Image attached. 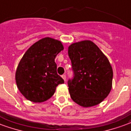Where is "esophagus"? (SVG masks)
<instances>
[{"instance_id": "obj_1", "label": "esophagus", "mask_w": 131, "mask_h": 131, "mask_svg": "<svg viewBox=\"0 0 131 131\" xmlns=\"http://www.w3.org/2000/svg\"><path fill=\"white\" fill-rule=\"evenodd\" d=\"M61 77H62V78L63 79V80L66 81V74H63Z\"/></svg>"}]
</instances>
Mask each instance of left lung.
Instances as JSON below:
<instances>
[{"instance_id": "1", "label": "left lung", "mask_w": 131, "mask_h": 131, "mask_svg": "<svg viewBox=\"0 0 131 131\" xmlns=\"http://www.w3.org/2000/svg\"><path fill=\"white\" fill-rule=\"evenodd\" d=\"M68 56L74 72L68 81L72 99L83 107L100 104L112 88L113 72L108 58L88 40L71 44Z\"/></svg>"}]
</instances>
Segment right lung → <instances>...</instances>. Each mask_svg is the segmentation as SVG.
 I'll return each instance as SVG.
<instances>
[{"instance_id":"right-lung-1","label":"right lung","mask_w":131,"mask_h":131,"mask_svg":"<svg viewBox=\"0 0 131 131\" xmlns=\"http://www.w3.org/2000/svg\"><path fill=\"white\" fill-rule=\"evenodd\" d=\"M63 50L61 41L46 37L34 43L23 56L15 78L18 90L27 100L45 102L54 95L59 84L64 83L57 72L54 61Z\"/></svg>"}]
</instances>
